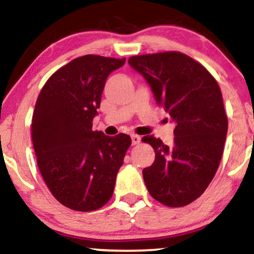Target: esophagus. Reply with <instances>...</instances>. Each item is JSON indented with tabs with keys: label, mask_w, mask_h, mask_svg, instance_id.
Returning <instances> with one entry per match:
<instances>
[{
	"label": "esophagus",
	"mask_w": 254,
	"mask_h": 254,
	"mask_svg": "<svg viewBox=\"0 0 254 254\" xmlns=\"http://www.w3.org/2000/svg\"><path fill=\"white\" fill-rule=\"evenodd\" d=\"M131 140H132V145H137V144L140 143V136H138V134H132V136H131Z\"/></svg>",
	"instance_id": "obj_1"
}]
</instances>
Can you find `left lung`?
<instances>
[{"mask_svg":"<svg viewBox=\"0 0 254 254\" xmlns=\"http://www.w3.org/2000/svg\"><path fill=\"white\" fill-rule=\"evenodd\" d=\"M129 64L176 123L171 145L152 134L142 138L156 153L143 170L147 191L166 206H185L204 193L219 168L229 127L220 88L204 65L179 51L131 56Z\"/></svg>","mask_w":254,"mask_h":254,"instance_id":"8db88e82","label":"left lung"}]
</instances>
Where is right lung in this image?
Segmentation results:
<instances>
[{
	"label": "right lung",
	"mask_w": 254,
	"mask_h": 254,
	"mask_svg": "<svg viewBox=\"0 0 254 254\" xmlns=\"http://www.w3.org/2000/svg\"><path fill=\"white\" fill-rule=\"evenodd\" d=\"M125 59L77 57L49 77L31 121L37 165L51 193L75 211H95L114 193L130 136L92 131L108 76Z\"/></svg>",
	"instance_id": "1"
}]
</instances>
